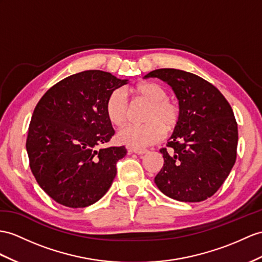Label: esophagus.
Segmentation results:
<instances>
[{"label":"esophagus","mask_w":262,"mask_h":262,"mask_svg":"<svg viewBox=\"0 0 262 262\" xmlns=\"http://www.w3.org/2000/svg\"><path fill=\"white\" fill-rule=\"evenodd\" d=\"M129 151L135 152V153H137V155H144V153L148 152V150L146 149H141V148H132Z\"/></svg>","instance_id":"esophagus-1"}]
</instances>
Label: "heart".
Here are the masks:
<instances>
[{"instance_id":"b5f03b06","label":"heart","mask_w":262,"mask_h":262,"mask_svg":"<svg viewBox=\"0 0 262 262\" xmlns=\"http://www.w3.org/2000/svg\"><path fill=\"white\" fill-rule=\"evenodd\" d=\"M130 91L138 100L149 103L143 120L144 124L130 125L119 133V139L135 148H144L160 141L165 131L172 132L182 118V105L172 97L163 85L156 82H141ZM105 116L114 126L123 127L130 118V105L125 94L120 89L113 90L105 101Z\"/></svg>"}]
</instances>
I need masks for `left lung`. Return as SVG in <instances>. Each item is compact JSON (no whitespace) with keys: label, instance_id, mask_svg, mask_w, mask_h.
<instances>
[{"label":"left lung","instance_id":"obj_1","mask_svg":"<svg viewBox=\"0 0 262 262\" xmlns=\"http://www.w3.org/2000/svg\"><path fill=\"white\" fill-rule=\"evenodd\" d=\"M144 78H158L173 89L182 118L155 178L157 187L172 199L200 202L212 196L237 159L238 124L231 105L211 83L177 69H159Z\"/></svg>","mask_w":262,"mask_h":262}]
</instances>
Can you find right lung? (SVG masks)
I'll return each mask as SVG.
<instances>
[{
    "mask_svg": "<svg viewBox=\"0 0 262 262\" xmlns=\"http://www.w3.org/2000/svg\"><path fill=\"white\" fill-rule=\"evenodd\" d=\"M126 81L89 70L57 82L37 102L27 151L32 173L55 202L84 208L111 187L126 149L101 148L114 136L104 106L107 95Z\"/></svg>",
    "mask_w": 262,
    "mask_h": 262,
    "instance_id": "add662e5",
    "label": "right lung"
}]
</instances>
